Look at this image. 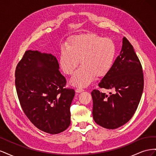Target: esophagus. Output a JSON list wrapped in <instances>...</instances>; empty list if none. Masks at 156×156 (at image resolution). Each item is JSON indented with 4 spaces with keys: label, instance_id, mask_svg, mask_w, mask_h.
<instances>
[{
    "label": "esophagus",
    "instance_id": "esophagus-1",
    "mask_svg": "<svg viewBox=\"0 0 156 156\" xmlns=\"http://www.w3.org/2000/svg\"><path fill=\"white\" fill-rule=\"evenodd\" d=\"M75 91H76V92L80 93V92H83L84 91V89H83L81 88H76V90H75Z\"/></svg>",
    "mask_w": 156,
    "mask_h": 156
}]
</instances>
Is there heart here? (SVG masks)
Listing matches in <instances>:
<instances>
[{"instance_id":"heart-1","label":"heart","mask_w":156,"mask_h":156,"mask_svg":"<svg viewBox=\"0 0 156 156\" xmlns=\"http://www.w3.org/2000/svg\"><path fill=\"white\" fill-rule=\"evenodd\" d=\"M116 45L109 38L92 33L75 36L69 40L66 48H62L59 64L63 72L72 75L81 65L70 80L75 87H86L94 77H103L109 72L116 56Z\"/></svg>"}]
</instances>
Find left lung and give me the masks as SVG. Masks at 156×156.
Returning a JSON list of instances; mask_svg holds the SVG:
<instances>
[{
  "label": "left lung",
  "mask_w": 156,
  "mask_h": 156,
  "mask_svg": "<svg viewBox=\"0 0 156 156\" xmlns=\"http://www.w3.org/2000/svg\"><path fill=\"white\" fill-rule=\"evenodd\" d=\"M111 69L98 84L100 88L113 90L107 96L98 90L91 92L93 119L107 129H116L128 122L138 107L144 88L142 65L126 37Z\"/></svg>",
  "instance_id": "1"
}]
</instances>
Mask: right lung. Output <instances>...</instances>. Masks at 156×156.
Wrapping results in <instances>:
<instances>
[{"label":"right lung","instance_id":"add662e5","mask_svg":"<svg viewBox=\"0 0 156 156\" xmlns=\"http://www.w3.org/2000/svg\"><path fill=\"white\" fill-rule=\"evenodd\" d=\"M57 59L51 54L26 51L17 65L15 84L20 105L37 128L60 133L70 124V105L75 90L66 88Z\"/></svg>","mask_w":156,"mask_h":156}]
</instances>
